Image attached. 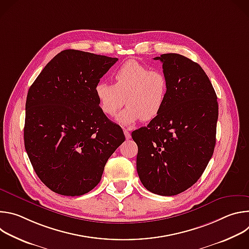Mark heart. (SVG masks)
<instances>
[{"mask_svg": "<svg viewBox=\"0 0 249 249\" xmlns=\"http://www.w3.org/2000/svg\"><path fill=\"white\" fill-rule=\"evenodd\" d=\"M141 90H142V91H141V93H139V94H142V96L145 97L146 100H147V98H149L150 96H154V95H155L154 90H153V89H152L151 87L145 86Z\"/></svg>", "mask_w": 249, "mask_h": 249, "instance_id": "1", "label": "heart"}]
</instances>
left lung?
Wrapping results in <instances>:
<instances>
[{"label": "left lung", "mask_w": 249, "mask_h": 249, "mask_svg": "<svg viewBox=\"0 0 249 249\" xmlns=\"http://www.w3.org/2000/svg\"><path fill=\"white\" fill-rule=\"evenodd\" d=\"M117 61L64 50L28 89L25 150L35 173L55 193L81 196L92 190L106 161L125 140L121 127L102 112L96 90L100 79Z\"/></svg>", "instance_id": "8db88e82"}]
</instances>
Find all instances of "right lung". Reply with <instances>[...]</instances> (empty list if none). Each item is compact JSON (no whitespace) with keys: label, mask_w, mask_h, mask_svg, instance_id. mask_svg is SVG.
<instances>
[{"label":"right lung","mask_w":249,"mask_h":249,"mask_svg":"<svg viewBox=\"0 0 249 249\" xmlns=\"http://www.w3.org/2000/svg\"><path fill=\"white\" fill-rule=\"evenodd\" d=\"M162 64L166 91L158 115L132 133L137 171L150 192L179 194L200 178L214 153L219 106L208 76L197 63L175 53Z\"/></svg>","instance_id":"right-lung-1"}]
</instances>
